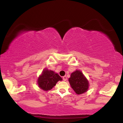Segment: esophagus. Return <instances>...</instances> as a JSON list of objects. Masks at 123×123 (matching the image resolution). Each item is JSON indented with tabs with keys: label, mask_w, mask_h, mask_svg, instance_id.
Listing matches in <instances>:
<instances>
[{
	"label": "esophagus",
	"mask_w": 123,
	"mask_h": 123,
	"mask_svg": "<svg viewBox=\"0 0 123 123\" xmlns=\"http://www.w3.org/2000/svg\"><path fill=\"white\" fill-rule=\"evenodd\" d=\"M66 80H67V77H66V76H63V81H66Z\"/></svg>",
	"instance_id": "esophagus-1"
}]
</instances>
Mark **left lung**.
<instances>
[{"label":"left lung","mask_w":123,"mask_h":123,"mask_svg":"<svg viewBox=\"0 0 123 123\" xmlns=\"http://www.w3.org/2000/svg\"><path fill=\"white\" fill-rule=\"evenodd\" d=\"M70 85L77 94L86 92L88 88V81L80 70L73 72L69 79Z\"/></svg>","instance_id":"obj_1"}]
</instances>
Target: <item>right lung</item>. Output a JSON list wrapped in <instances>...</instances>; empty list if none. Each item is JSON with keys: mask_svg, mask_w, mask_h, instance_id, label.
<instances>
[{"mask_svg": "<svg viewBox=\"0 0 123 123\" xmlns=\"http://www.w3.org/2000/svg\"><path fill=\"white\" fill-rule=\"evenodd\" d=\"M62 80L58 73H55L53 70L44 69L42 75L38 78L37 84L42 90L48 91L53 88L58 81Z\"/></svg>", "mask_w": 123, "mask_h": 123, "instance_id": "right-lung-1", "label": "right lung"}]
</instances>
